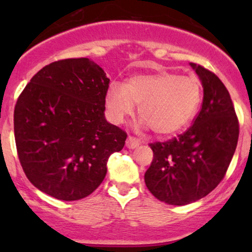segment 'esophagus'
<instances>
[{
    "mask_svg": "<svg viewBox=\"0 0 252 252\" xmlns=\"http://www.w3.org/2000/svg\"><path fill=\"white\" fill-rule=\"evenodd\" d=\"M139 145H140V141H139L138 139L134 138V136H128V139H126V146L128 147V149H135V147H138Z\"/></svg>",
    "mask_w": 252,
    "mask_h": 252,
    "instance_id": "obj_1",
    "label": "esophagus"
}]
</instances>
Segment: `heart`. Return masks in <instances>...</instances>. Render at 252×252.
I'll return each mask as SVG.
<instances>
[{
  "instance_id": "b5f03b06",
  "label": "heart",
  "mask_w": 252,
  "mask_h": 252,
  "mask_svg": "<svg viewBox=\"0 0 252 252\" xmlns=\"http://www.w3.org/2000/svg\"><path fill=\"white\" fill-rule=\"evenodd\" d=\"M201 101V85L194 77L173 72L139 74L126 84L112 83L106 106L112 121L122 123L139 105L141 124L155 134L172 135L184 129L196 114Z\"/></svg>"
}]
</instances>
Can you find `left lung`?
<instances>
[{
	"mask_svg": "<svg viewBox=\"0 0 252 252\" xmlns=\"http://www.w3.org/2000/svg\"><path fill=\"white\" fill-rule=\"evenodd\" d=\"M190 65L204 88L201 110L184 134L150 144L154 159L145 173L150 192L174 206L197 201L220 184L239 138L238 117L224 84L202 65Z\"/></svg>",
	"mask_w": 252,
	"mask_h": 252,
	"instance_id": "1",
	"label": "left lung"
}]
</instances>
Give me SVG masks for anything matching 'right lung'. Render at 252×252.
<instances>
[{
	"mask_svg": "<svg viewBox=\"0 0 252 252\" xmlns=\"http://www.w3.org/2000/svg\"><path fill=\"white\" fill-rule=\"evenodd\" d=\"M110 79L89 58L45 65L18 97L14 138L25 175L35 188L63 201L97 189L107 161L126 133L105 118Z\"/></svg>",
	"mask_w": 252,
	"mask_h": 252,
	"instance_id": "add662e5",
	"label": "right lung"
}]
</instances>
